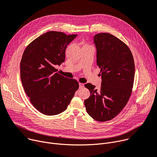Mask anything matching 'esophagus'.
<instances>
[{
  "instance_id": "obj_1",
  "label": "esophagus",
  "mask_w": 157,
  "mask_h": 157,
  "mask_svg": "<svg viewBox=\"0 0 157 157\" xmlns=\"http://www.w3.org/2000/svg\"><path fill=\"white\" fill-rule=\"evenodd\" d=\"M79 88H82L84 87V86L83 83H79Z\"/></svg>"
}]
</instances>
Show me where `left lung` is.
I'll list each match as a JSON object with an SVG mask.
<instances>
[{"mask_svg":"<svg viewBox=\"0 0 157 157\" xmlns=\"http://www.w3.org/2000/svg\"><path fill=\"white\" fill-rule=\"evenodd\" d=\"M96 63L101 73V86L87 83L84 86L90 96L84 100L89 115L98 121H106L117 116L127 104L132 92L135 63L132 53L123 41L109 33L94 36Z\"/></svg>","mask_w":157,"mask_h":157,"instance_id":"8db88e82","label":"left lung"}]
</instances>
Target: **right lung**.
<instances>
[{"instance_id": "right-lung-1", "label": "right lung", "mask_w": 157, "mask_h": 157, "mask_svg": "<svg viewBox=\"0 0 157 157\" xmlns=\"http://www.w3.org/2000/svg\"><path fill=\"white\" fill-rule=\"evenodd\" d=\"M76 36L49 31L31 42L23 52L20 69L24 90L31 104L44 115L65 111L79 88L76 80L61 76L55 68L65 61L67 46Z\"/></svg>"}]
</instances>
